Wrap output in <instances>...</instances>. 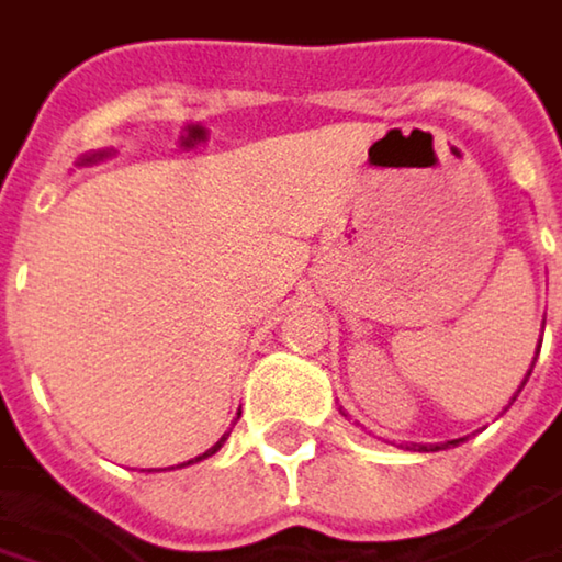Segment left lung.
<instances>
[{"label":"left lung","mask_w":562,"mask_h":562,"mask_svg":"<svg viewBox=\"0 0 562 562\" xmlns=\"http://www.w3.org/2000/svg\"><path fill=\"white\" fill-rule=\"evenodd\" d=\"M451 445H458V441H451Z\"/></svg>","instance_id":"1"}]
</instances>
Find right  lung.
<instances>
[{
  "mask_svg": "<svg viewBox=\"0 0 562 562\" xmlns=\"http://www.w3.org/2000/svg\"><path fill=\"white\" fill-rule=\"evenodd\" d=\"M101 157H104V154H101ZM223 441H226V435H223V438H220V441H216V445H213V448H210V451H206V454H200V458H210V454H213V451H220V445H223ZM200 458H196V461H200Z\"/></svg>",
  "mask_w": 562,
  "mask_h": 562,
  "instance_id": "obj_1",
  "label": "right lung"
}]
</instances>
